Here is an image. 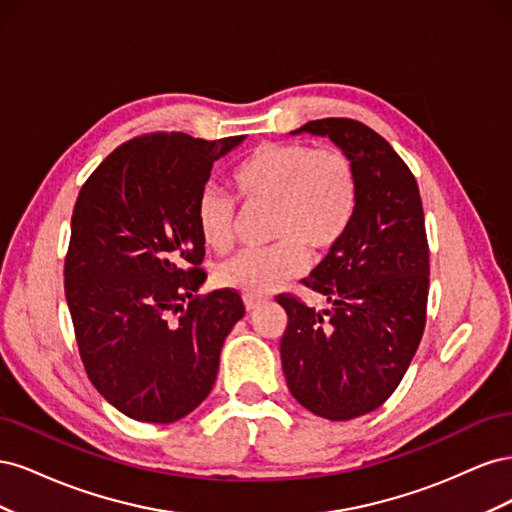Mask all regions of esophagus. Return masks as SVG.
<instances>
[{
    "mask_svg": "<svg viewBox=\"0 0 512 512\" xmlns=\"http://www.w3.org/2000/svg\"><path fill=\"white\" fill-rule=\"evenodd\" d=\"M243 303H245V309H247V312H254L256 307H260V305H262V299H258V297H243Z\"/></svg>",
    "mask_w": 512,
    "mask_h": 512,
    "instance_id": "obj_1",
    "label": "esophagus"
}]
</instances>
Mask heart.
Masks as SVG:
<instances>
[{
    "label": "heart",
    "instance_id": "heart-1",
    "mask_svg": "<svg viewBox=\"0 0 512 512\" xmlns=\"http://www.w3.org/2000/svg\"><path fill=\"white\" fill-rule=\"evenodd\" d=\"M230 185L243 203L271 205L269 250H252L224 262L215 275L222 288L245 297H267L305 269L307 254L329 252L352 224L359 181L352 160L339 149L303 143H265L235 166ZM196 226L203 243L226 254L235 241V207L218 190L198 196Z\"/></svg>",
    "mask_w": 512,
    "mask_h": 512
}]
</instances>
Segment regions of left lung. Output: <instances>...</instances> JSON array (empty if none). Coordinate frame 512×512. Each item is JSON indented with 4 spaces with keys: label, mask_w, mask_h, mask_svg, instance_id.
Returning a JSON list of instances; mask_svg holds the SVG:
<instances>
[{
    "label": "left lung",
    "mask_w": 512,
    "mask_h": 512,
    "mask_svg": "<svg viewBox=\"0 0 512 512\" xmlns=\"http://www.w3.org/2000/svg\"><path fill=\"white\" fill-rule=\"evenodd\" d=\"M290 134L327 136L359 181L350 228L305 280L329 307L277 297L288 314L280 354L292 397L316 416L350 421L393 395L421 344L429 292L423 203L404 160L361 121L318 119Z\"/></svg>",
    "instance_id": "obj_1"
}]
</instances>
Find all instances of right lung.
Segmentation results:
<instances>
[{
    "label": "right lung",
    "instance_id": "1",
    "mask_svg": "<svg viewBox=\"0 0 512 512\" xmlns=\"http://www.w3.org/2000/svg\"><path fill=\"white\" fill-rule=\"evenodd\" d=\"M243 141L138 136L76 198L64 271L76 344L91 384L134 421L175 423L203 404L245 314L235 290L194 297L207 280L198 196L213 162Z\"/></svg>",
    "mask_w": 512,
    "mask_h": 512
}]
</instances>
